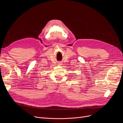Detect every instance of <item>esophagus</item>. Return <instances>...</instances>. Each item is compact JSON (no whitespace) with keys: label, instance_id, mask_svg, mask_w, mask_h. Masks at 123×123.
<instances>
[{"label":"esophagus","instance_id":"esophagus-1","mask_svg":"<svg viewBox=\"0 0 123 123\" xmlns=\"http://www.w3.org/2000/svg\"><path fill=\"white\" fill-rule=\"evenodd\" d=\"M59 64V65H61V64Z\"/></svg>","mask_w":123,"mask_h":123}]
</instances>
